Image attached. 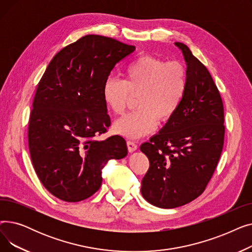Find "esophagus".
<instances>
[{"label": "esophagus", "instance_id": "1", "mask_svg": "<svg viewBox=\"0 0 252 252\" xmlns=\"http://www.w3.org/2000/svg\"><path fill=\"white\" fill-rule=\"evenodd\" d=\"M126 146H127V150L128 152H134L135 150H137V144L133 141H127L126 142Z\"/></svg>", "mask_w": 252, "mask_h": 252}]
</instances>
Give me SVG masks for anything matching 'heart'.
Listing matches in <instances>:
<instances>
[{
	"label": "heart",
	"instance_id": "1",
	"mask_svg": "<svg viewBox=\"0 0 252 252\" xmlns=\"http://www.w3.org/2000/svg\"><path fill=\"white\" fill-rule=\"evenodd\" d=\"M186 89L187 70L182 63L140 56L125 68L123 81L109 77L104 83L103 99L116 115H122L130 98L138 96V110L117 119L113 131L130 139L150 134L158 122L167 123L173 118Z\"/></svg>",
	"mask_w": 252,
	"mask_h": 252
}]
</instances>
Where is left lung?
<instances>
[{
    "mask_svg": "<svg viewBox=\"0 0 252 252\" xmlns=\"http://www.w3.org/2000/svg\"><path fill=\"white\" fill-rule=\"evenodd\" d=\"M187 89L176 114L159 134L141 145L150 166L141 193L152 205L175 208L205 190L222 151L223 105L209 71L183 43Z\"/></svg>",
    "mask_w": 252,
    "mask_h": 252,
    "instance_id": "8db88e82",
    "label": "left lung"
}]
</instances>
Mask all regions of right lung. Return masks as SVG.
Segmentation results:
<instances>
[{
  "label": "right lung",
  "instance_id": "obj_1",
  "mask_svg": "<svg viewBox=\"0 0 252 252\" xmlns=\"http://www.w3.org/2000/svg\"><path fill=\"white\" fill-rule=\"evenodd\" d=\"M135 50L112 37L85 35L57 53L37 84L29 122L31 158L44 187L63 201L95 194L105 164L127 154L123 137L97 138L111 125L104 83Z\"/></svg>",
  "mask_w": 252,
  "mask_h": 252
}]
</instances>
